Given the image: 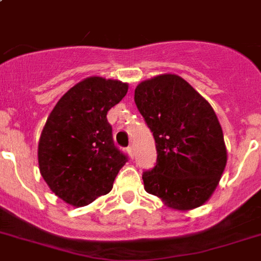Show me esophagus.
I'll list each match as a JSON object with an SVG mask.
<instances>
[{
	"label": "esophagus",
	"mask_w": 261,
	"mask_h": 261,
	"mask_svg": "<svg viewBox=\"0 0 261 261\" xmlns=\"http://www.w3.org/2000/svg\"><path fill=\"white\" fill-rule=\"evenodd\" d=\"M126 150H128L129 156H130V157L135 156V150H133V146H132V145H129L128 148H126Z\"/></svg>",
	"instance_id": "1"
}]
</instances>
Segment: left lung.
Listing matches in <instances>:
<instances>
[{"instance_id":"1","label":"left lung","mask_w":261,"mask_h":261,"mask_svg":"<svg viewBox=\"0 0 261 261\" xmlns=\"http://www.w3.org/2000/svg\"><path fill=\"white\" fill-rule=\"evenodd\" d=\"M135 102L157 149L156 165L143 173L145 191L172 210L203 205L227 164L223 129L211 104L176 74L140 83Z\"/></svg>"}]
</instances>
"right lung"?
<instances>
[{
  "label": "right lung",
  "mask_w": 261,
  "mask_h": 261,
  "mask_svg": "<svg viewBox=\"0 0 261 261\" xmlns=\"http://www.w3.org/2000/svg\"><path fill=\"white\" fill-rule=\"evenodd\" d=\"M128 84L88 77L66 92L49 115L38 143V165L51 192L84 206L113 188L128 156L115 145L107 113Z\"/></svg>",
  "instance_id": "add662e5"
}]
</instances>
